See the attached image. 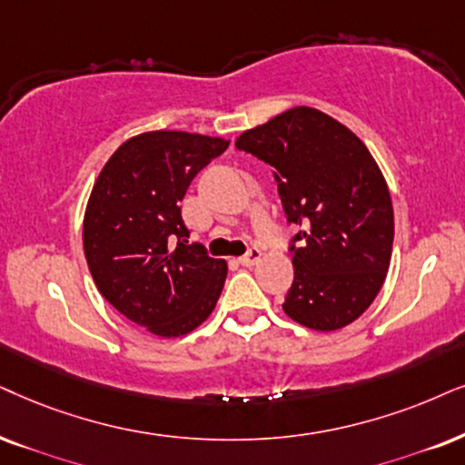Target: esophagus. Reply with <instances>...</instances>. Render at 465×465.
<instances>
[{
    "instance_id": "34e87169",
    "label": "esophagus",
    "mask_w": 465,
    "mask_h": 465,
    "mask_svg": "<svg viewBox=\"0 0 465 465\" xmlns=\"http://www.w3.org/2000/svg\"><path fill=\"white\" fill-rule=\"evenodd\" d=\"M260 260H262V251L257 249V246H251V249L246 251V255L240 257V263H242V266H255Z\"/></svg>"
}]
</instances>
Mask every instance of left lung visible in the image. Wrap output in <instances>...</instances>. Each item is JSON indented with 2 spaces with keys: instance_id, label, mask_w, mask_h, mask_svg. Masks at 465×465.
<instances>
[{
  "instance_id": "obj_1",
  "label": "left lung",
  "mask_w": 465,
  "mask_h": 465,
  "mask_svg": "<svg viewBox=\"0 0 465 465\" xmlns=\"http://www.w3.org/2000/svg\"><path fill=\"white\" fill-rule=\"evenodd\" d=\"M236 148L272 167L292 238L283 311L313 331H339L375 301L391 266L395 219L373 156L350 128L296 107L251 128Z\"/></svg>"
}]
</instances>
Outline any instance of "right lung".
<instances>
[{
	"mask_svg": "<svg viewBox=\"0 0 465 465\" xmlns=\"http://www.w3.org/2000/svg\"><path fill=\"white\" fill-rule=\"evenodd\" d=\"M229 141L180 131L128 139L94 184L84 249L98 292L133 324L182 337L208 320L227 263L189 244L180 202Z\"/></svg>",
	"mask_w": 465,
	"mask_h": 465,
	"instance_id": "right-lung-1",
	"label": "right lung"
}]
</instances>
